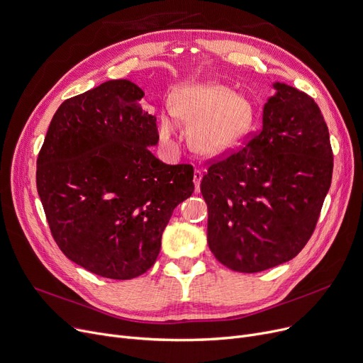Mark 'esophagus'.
Segmentation results:
<instances>
[{
    "instance_id": "34e87169",
    "label": "esophagus",
    "mask_w": 363,
    "mask_h": 363,
    "mask_svg": "<svg viewBox=\"0 0 363 363\" xmlns=\"http://www.w3.org/2000/svg\"><path fill=\"white\" fill-rule=\"evenodd\" d=\"M201 178H203V174L200 170H196L194 172V185H196V191L200 193V182H201Z\"/></svg>"
}]
</instances>
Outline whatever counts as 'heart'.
<instances>
[{"instance_id": "obj_1", "label": "heart", "mask_w": 363, "mask_h": 363, "mask_svg": "<svg viewBox=\"0 0 363 363\" xmlns=\"http://www.w3.org/2000/svg\"><path fill=\"white\" fill-rule=\"evenodd\" d=\"M170 108L193 128L191 145L206 157H218L235 148L255 119L250 101L220 84H184L172 94ZM159 132L162 141H172L175 128L169 116L160 118Z\"/></svg>"}]
</instances>
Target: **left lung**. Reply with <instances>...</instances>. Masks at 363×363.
<instances>
[{"label": "left lung", "mask_w": 363, "mask_h": 363, "mask_svg": "<svg viewBox=\"0 0 363 363\" xmlns=\"http://www.w3.org/2000/svg\"><path fill=\"white\" fill-rule=\"evenodd\" d=\"M257 135L201 179L207 242L226 268L253 274L296 257L309 241L331 185L333 150L308 94L272 84Z\"/></svg>", "instance_id": "obj_1"}]
</instances>
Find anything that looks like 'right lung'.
<instances>
[{
    "label": "right lung",
    "instance_id": "1",
    "mask_svg": "<svg viewBox=\"0 0 363 363\" xmlns=\"http://www.w3.org/2000/svg\"><path fill=\"white\" fill-rule=\"evenodd\" d=\"M144 91L107 81L55 111L36 162V188L67 259L110 279L155 264L174 208L194 191L191 164H166Z\"/></svg>",
    "mask_w": 363,
    "mask_h": 363
}]
</instances>
